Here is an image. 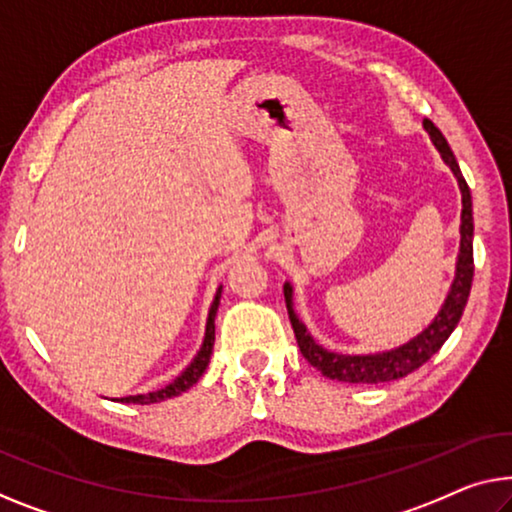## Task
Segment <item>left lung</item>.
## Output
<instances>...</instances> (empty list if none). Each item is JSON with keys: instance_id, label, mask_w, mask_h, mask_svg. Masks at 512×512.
I'll return each mask as SVG.
<instances>
[{"instance_id": "8db88e82", "label": "left lung", "mask_w": 512, "mask_h": 512, "mask_svg": "<svg viewBox=\"0 0 512 512\" xmlns=\"http://www.w3.org/2000/svg\"><path fill=\"white\" fill-rule=\"evenodd\" d=\"M425 131L430 133V140L434 147L439 149L444 163L451 167L457 183L462 190V225H460V255H457V271L455 280L451 285V292L446 296V303L441 305L439 315L434 317V322L427 326L423 333H418L414 340H409L407 345L391 352L381 354H368V356H347V354H335L329 349L319 347L312 335L305 329L303 322H299L296 312L292 308V285H285V303L289 312V322L299 342V349L305 361L312 368H317L324 377L349 381V384H381V381H393L400 377H407L409 372L421 368L425 361L439 352L441 345L448 340V335L455 331L457 322H460L464 305H467L469 292H471V280H474V211H471V193L467 181H464L460 165L453 156L451 147H448L446 137L441 135L437 126L430 119L423 121Z\"/></svg>"}]
</instances>
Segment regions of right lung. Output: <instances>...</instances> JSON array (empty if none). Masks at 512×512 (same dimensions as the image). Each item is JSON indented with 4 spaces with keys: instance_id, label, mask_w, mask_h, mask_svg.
Returning a JSON list of instances; mask_svg holds the SVG:
<instances>
[{
    "instance_id": "add662e5",
    "label": "right lung",
    "mask_w": 512,
    "mask_h": 512,
    "mask_svg": "<svg viewBox=\"0 0 512 512\" xmlns=\"http://www.w3.org/2000/svg\"><path fill=\"white\" fill-rule=\"evenodd\" d=\"M218 303H220V287L216 292V299L211 303V310H209V319H207V333H204V342L200 347V352L193 358V363L188 365L186 370L181 372V375L172 381V384H167L165 388H158L154 393H144V395H128V398H121V402L126 404H154V402H163L167 398H174V395H181L183 391H188L190 386L197 384L200 377L204 375V370H207V365L211 361V352H213V340H216V312H218Z\"/></svg>"
}]
</instances>
